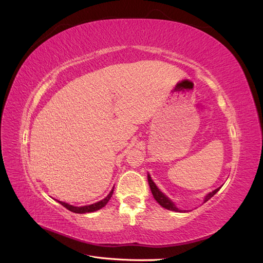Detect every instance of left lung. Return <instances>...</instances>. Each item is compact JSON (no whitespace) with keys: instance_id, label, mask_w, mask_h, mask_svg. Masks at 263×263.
I'll list each match as a JSON object with an SVG mask.
<instances>
[{"instance_id":"obj_1","label":"left lung","mask_w":263,"mask_h":263,"mask_svg":"<svg viewBox=\"0 0 263 263\" xmlns=\"http://www.w3.org/2000/svg\"><path fill=\"white\" fill-rule=\"evenodd\" d=\"M148 183H149V186H150V190H151V193H153V195H154V197H155V200L160 204L162 208H164V209H166V210H170V211H174V212H182V211H180L178 208H176V205H174L168 197H166L162 192H160V191H159V189L156 186V184L154 183V181L151 180V178H150V176H148ZM219 189L220 187H218V189H216V190H214L213 192H211V193H209L208 195L205 196V200H204V203L205 202H208L211 197H213L215 194H216L218 191H219ZM183 212H185V211H183Z\"/></svg>"}]
</instances>
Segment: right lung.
<instances>
[{
  "label": "right lung",
  "instance_id": "add662e5",
  "mask_svg": "<svg viewBox=\"0 0 263 263\" xmlns=\"http://www.w3.org/2000/svg\"><path fill=\"white\" fill-rule=\"evenodd\" d=\"M113 191H114V190L110 191L109 194L104 198V200H102V201H100V202H98V203L91 204V205H87V206H82V208H76V206L69 205V204H67V203H65V202H60V201H58V202L63 206V208H66L67 210H69V211H71V212H73V213H78V214L92 213V212L98 211V210H100V209H102V208H104V206L107 204V202L109 201V198L112 197Z\"/></svg>",
  "mask_w": 263,
  "mask_h": 263
}]
</instances>
